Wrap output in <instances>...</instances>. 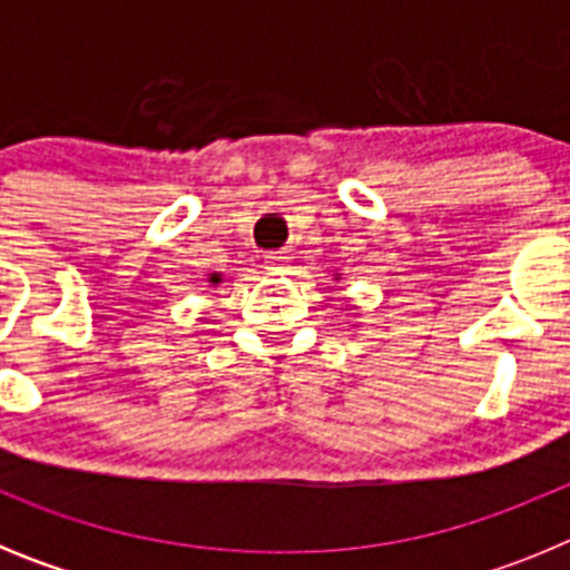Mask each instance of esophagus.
I'll use <instances>...</instances> for the list:
<instances>
[{"instance_id": "obj_1", "label": "esophagus", "mask_w": 570, "mask_h": 570, "mask_svg": "<svg viewBox=\"0 0 570 570\" xmlns=\"http://www.w3.org/2000/svg\"><path fill=\"white\" fill-rule=\"evenodd\" d=\"M288 265H291L288 250H271V254H265V268H268L271 274H282Z\"/></svg>"}]
</instances>
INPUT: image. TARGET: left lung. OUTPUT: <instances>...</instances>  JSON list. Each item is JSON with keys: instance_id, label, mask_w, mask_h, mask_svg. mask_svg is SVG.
<instances>
[{"instance_id": "obj_1", "label": "left lung", "mask_w": 570, "mask_h": 570, "mask_svg": "<svg viewBox=\"0 0 570 570\" xmlns=\"http://www.w3.org/2000/svg\"><path fill=\"white\" fill-rule=\"evenodd\" d=\"M334 276H336V279H340V274H334Z\"/></svg>"}]
</instances>
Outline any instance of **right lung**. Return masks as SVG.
<instances>
[{"label": "right lung", "mask_w": 570, "mask_h": 570, "mask_svg": "<svg viewBox=\"0 0 570 570\" xmlns=\"http://www.w3.org/2000/svg\"><path fill=\"white\" fill-rule=\"evenodd\" d=\"M208 282H210V285H219V282H223V274H210Z\"/></svg>", "instance_id": "obj_1"}]
</instances>
